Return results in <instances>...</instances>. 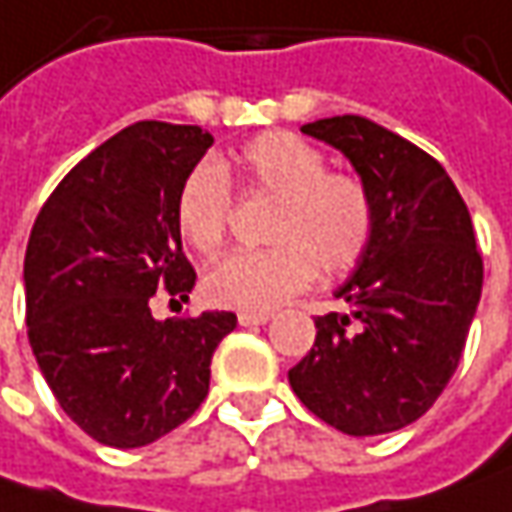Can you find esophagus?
Wrapping results in <instances>:
<instances>
[{"instance_id": "34e87169", "label": "esophagus", "mask_w": 512, "mask_h": 512, "mask_svg": "<svg viewBox=\"0 0 512 512\" xmlns=\"http://www.w3.org/2000/svg\"><path fill=\"white\" fill-rule=\"evenodd\" d=\"M270 322V313H253V310H242L239 313V325L242 327H259Z\"/></svg>"}]
</instances>
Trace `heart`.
<instances>
[{"instance_id":"heart-1","label":"heart","mask_w":512,"mask_h":512,"mask_svg":"<svg viewBox=\"0 0 512 512\" xmlns=\"http://www.w3.org/2000/svg\"><path fill=\"white\" fill-rule=\"evenodd\" d=\"M236 170L250 196L273 199L259 250H236L213 262L202 293L210 305L265 313L302 293L316 267L342 276L359 265L376 233V205L362 176L330 170L316 145L287 130L253 136L227 162H199L176 196L179 236L199 253L225 242L233 216Z\"/></svg>"}]
</instances>
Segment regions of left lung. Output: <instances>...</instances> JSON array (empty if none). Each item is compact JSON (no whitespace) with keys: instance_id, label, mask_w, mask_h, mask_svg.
Segmentation results:
<instances>
[{"instance_id":"1","label":"left lung","mask_w":512,"mask_h":512,"mask_svg":"<svg viewBox=\"0 0 512 512\" xmlns=\"http://www.w3.org/2000/svg\"><path fill=\"white\" fill-rule=\"evenodd\" d=\"M302 133L353 162L376 233L336 290L347 313L316 316V342L287 379L347 436L393 433L433 407L462 359L484 279L470 210L430 153L370 119L333 116Z\"/></svg>"}]
</instances>
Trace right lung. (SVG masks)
Segmentation results:
<instances>
[{"label":"right lung","mask_w":512,"mask_h":512,"mask_svg":"<svg viewBox=\"0 0 512 512\" xmlns=\"http://www.w3.org/2000/svg\"><path fill=\"white\" fill-rule=\"evenodd\" d=\"M213 136L136 122L88 153L42 205L25 250V322L59 407L90 439L142 447L205 402L210 359L236 313L156 322L153 296L182 299L176 196Z\"/></svg>","instance_id":"1"}]
</instances>
